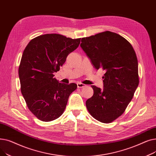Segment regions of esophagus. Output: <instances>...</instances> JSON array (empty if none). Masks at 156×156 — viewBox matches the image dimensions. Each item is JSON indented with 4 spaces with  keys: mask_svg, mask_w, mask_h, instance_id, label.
<instances>
[{
    "mask_svg": "<svg viewBox=\"0 0 156 156\" xmlns=\"http://www.w3.org/2000/svg\"><path fill=\"white\" fill-rule=\"evenodd\" d=\"M77 87H78V88H81L85 87V85L83 84V83H77Z\"/></svg>",
    "mask_w": 156,
    "mask_h": 156,
    "instance_id": "obj_1",
    "label": "esophagus"
}]
</instances>
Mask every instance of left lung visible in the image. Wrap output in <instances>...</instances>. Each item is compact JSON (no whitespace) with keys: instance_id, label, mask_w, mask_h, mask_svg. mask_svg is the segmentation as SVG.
Here are the masks:
<instances>
[{"instance_id":"obj_1","label":"left lung","mask_w":156,"mask_h":156,"mask_svg":"<svg viewBox=\"0 0 156 156\" xmlns=\"http://www.w3.org/2000/svg\"><path fill=\"white\" fill-rule=\"evenodd\" d=\"M80 46L94 68L105 71L104 88L92 85L87 108L95 119L109 123L125 112L138 85L135 52L128 40L109 31L82 38Z\"/></svg>"}]
</instances>
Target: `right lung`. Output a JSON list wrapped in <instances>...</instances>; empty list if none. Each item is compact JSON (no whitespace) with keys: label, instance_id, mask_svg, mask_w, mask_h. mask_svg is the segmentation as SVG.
<instances>
[{"label":"right lung","instance_id":"right-lung-1","mask_svg":"<svg viewBox=\"0 0 156 156\" xmlns=\"http://www.w3.org/2000/svg\"><path fill=\"white\" fill-rule=\"evenodd\" d=\"M81 38L45 34L30 40L19 66L21 91L30 111L40 120L60 117L77 85L59 83L54 73L59 71L68 55L78 48Z\"/></svg>","mask_w":156,"mask_h":156}]
</instances>
